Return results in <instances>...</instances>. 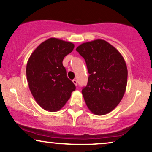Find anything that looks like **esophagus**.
Instances as JSON below:
<instances>
[{
    "label": "esophagus",
    "mask_w": 152,
    "mask_h": 152,
    "mask_svg": "<svg viewBox=\"0 0 152 152\" xmlns=\"http://www.w3.org/2000/svg\"><path fill=\"white\" fill-rule=\"evenodd\" d=\"M72 82H73V83L75 84V86H77V80L74 79V80H72Z\"/></svg>",
    "instance_id": "esophagus-1"
}]
</instances>
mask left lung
<instances>
[{"label": "left lung", "mask_w": 152, "mask_h": 152, "mask_svg": "<svg viewBox=\"0 0 152 152\" xmlns=\"http://www.w3.org/2000/svg\"><path fill=\"white\" fill-rule=\"evenodd\" d=\"M84 58L89 75L82 93L89 109L102 115L113 110L123 99L128 69L119 51L102 39L84 43L76 48Z\"/></svg>", "instance_id": "left-lung-1"}]
</instances>
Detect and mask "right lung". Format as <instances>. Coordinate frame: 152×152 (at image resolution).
I'll return each instance as SVG.
<instances>
[{
	"label": "right lung",
	"instance_id": "obj_1",
	"mask_svg": "<svg viewBox=\"0 0 152 152\" xmlns=\"http://www.w3.org/2000/svg\"><path fill=\"white\" fill-rule=\"evenodd\" d=\"M70 42L56 38L47 39L35 49L27 62V82L34 98L48 111L61 109L75 90L63 65L65 56L72 51Z\"/></svg>",
	"mask_w": 152,
	"mask_h": 152
}]
</instances>
